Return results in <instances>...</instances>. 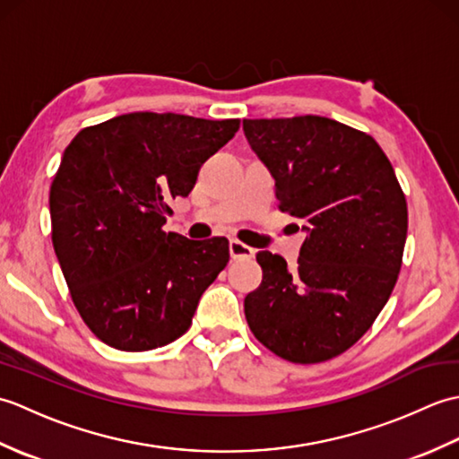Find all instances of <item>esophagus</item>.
<instances>
[{
    "instance_id": "obj_1",
    "label": "esophagus",
    "mask_w": 459,
    "mask_h": 459,
    "mask_svg": "<svg viewBox=\"0 0 459 459\" xmlns=\"http://www.w3.org/2000/svg\"><path fill=\"white\" fill-rule=\"evenodd\" d=\"M229 248H230L232 260H250V258H255V255H256L255 248L247 247L245 242H240V240H230Z\"/></svg>"
}]
</instances>
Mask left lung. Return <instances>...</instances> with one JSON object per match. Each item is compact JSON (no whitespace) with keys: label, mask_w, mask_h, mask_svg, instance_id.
Here are the masks:
<instances>
[{"label":"left lung","mask_w":459,"mask_h":459,"mask_svg":"<svg viewBox=\"0 0 459 459\" xmlns=\"http://www.w3.org/2000/svg\"><path fill=\"white\" fill-rule=\"evenodd\" d=\"M250 148L276 181L280 211L301 221L294 266L262 250V284L245 298L248 327L291 363L353 347L393 294L408 230L406 197L368 134L324 116L245 120Z\"/></svg>","instance_id":"8db88e82"}]
</instances>
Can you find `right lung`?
I'll list each match as a JSON object with an SVG mask.
<instances>
[{"instance_id":"right-lung-1","label":"right lung","mask_w":459,"mask_h":459,"mask_svg":"<svg viewBox=\"0 0 459 459\" xmlns=\"http://www.w3.org/2000/svg\"><path fill=\"white\" fill-rule=\"evenodd\" d=\"M238 128L240 120L132 112L66 145L48 193L53 247L74 307L106 345L150 351L191 327L227 266L229 240H189L163 224Z\"/></svg>"}]
</instances>
